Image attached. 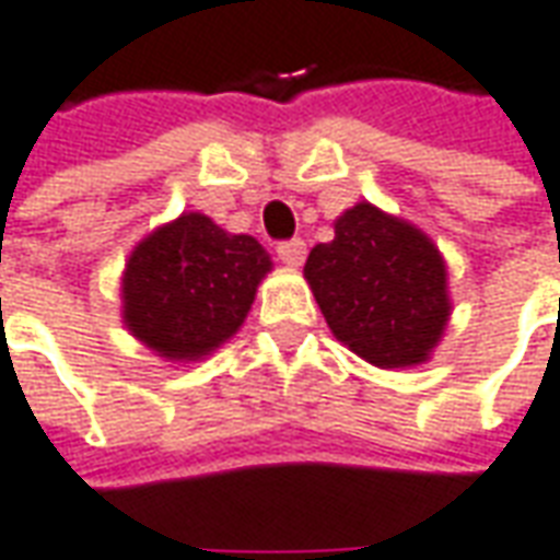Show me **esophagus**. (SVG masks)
Returning a JSON list of instances; mask_svg holds the SVG:
<instances>
[{
  "label": "esophagus",
  "instance_id": "34e87169",
  "mask_svg": "<svg viewBox=\"0 0 560 560\" xmlns=\"http://www.w3.org/2000/svg\"><path fill=\"white\" fill-rule=\"evenodd\" d=\"M277 256H280V261H283V265H289V268H299V265L304 261V256H307V243H304L302 237L280 241L277 243Z\"/></svg>",
  "mask_w": 560,
  "mask_h": 560
}]
</instances>
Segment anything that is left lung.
Masks as SVG:
<instances>
[{"mask_svg":"<svg viewBox=\"0 0 560 560\" xmlns=\"http://www.w3.org/2000/svg\"><path fill=\"white\" fill-rule=\"evenodd\" d=\"M304 277L335 338L381 369L427 360L448 323L445 261L433 241L372 203L335 222V241L311 249Z\"/></svg>","mask_w":560,"mask_h":560,"instance_id":"8db88e82","label":"left lung"}]
</instances>
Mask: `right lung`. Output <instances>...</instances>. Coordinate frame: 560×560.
Segmentation results:
<instances>
[{
  "label": "right lung",
  "instance_id": "1",
  "mask_svg": "<svg viewBox=\"0 0 560 560\" xmlns=\"http://www.w3.org/2000/svg\"><path fill=\"white\" fill-rule=\"evenodd\" d=\"M271 256L249 234L185 213L133 249L125 271L127 329L167 360H200L241 329Z\"/></svg>",
  "mask_w": 560,
  "mask_h": 560
}]
</instances>
